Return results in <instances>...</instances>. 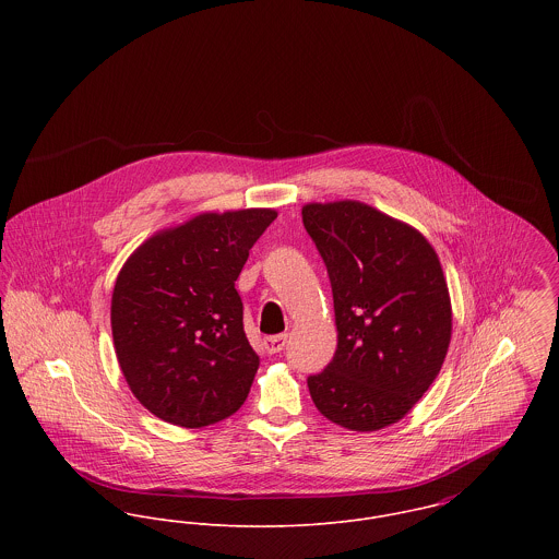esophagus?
Listing matches in <instances>:
<instances>
[{
	"mask_svg": "<svg viewBox=\"0 0 559 559\" xmlns=\"http://www.w3.org/2000/svg\"><path fill=\"white\" fill-rule=\"evenodd\" d=\"M262 346H264V350H266L269 355H275V353L284 350V346H286V333H280V335H269V337H264Z\"/></svg>",
	"mask_w": 559,
	"mask_h": 559,
	"instance_id": "1",
	"label": "esophagus"
}]
</instances>
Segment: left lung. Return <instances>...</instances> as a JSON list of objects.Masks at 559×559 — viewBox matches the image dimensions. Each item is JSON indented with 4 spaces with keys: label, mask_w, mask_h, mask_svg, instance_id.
<instances>
[{
    "label": "left lung",
    "mask_w": 559,
    "mask_h": 559,
    "mask_svg": "<svg viewBox=\"0 0 559 559\" xmlns=\"http://www.w3.org/2000/svg\"><path fill=\"white\" fill-rule=\"evenodd\" d=\"M333 293L337 348L308 379L333 424L372 432L402 419L437 379L452 337V304L437 251L421 233L364 202L301 209Z\"/></svg>",
    "instance_id": "obj_1"
}]
</instances>
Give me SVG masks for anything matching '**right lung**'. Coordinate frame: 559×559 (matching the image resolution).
Returning a JSON list of instances; mask_svg holds the SVG:
<instances>
[{
	"instance_id": "add662e5",
	"label": "right lung",
	"mask_w": 559,
	"mask_h": 559,
	"mask_svg": "<svg viewBox=\"0 0 559 559\" xmlns=\"http://www.w3.org/2000/svg\"><path fill=\"white\" fill-rule=\"evenodd\" d=\"M273 209L200 213L144 240L111 295L120 370L153 415L202 428L237 413L258 370L235 288Z\"/></svg>"
}]
</instances>
